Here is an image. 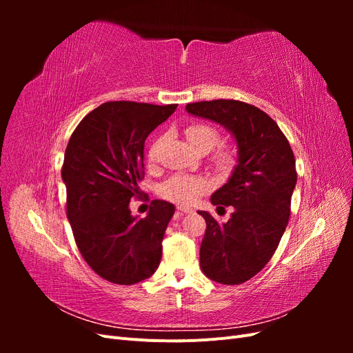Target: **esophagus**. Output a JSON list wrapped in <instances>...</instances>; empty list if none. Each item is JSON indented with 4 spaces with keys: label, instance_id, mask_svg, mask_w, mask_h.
Returning <instances> with one entry per match:
<instances>
[{
    "label": "esophagus",
    "instance_id": "obj_1",
    "mask_svg": "<svg viewBox=\"0 0 353 353\" xmlns=\"http://www.w3.org/2000/svg\"><path fill=\"white\" fill-rule=\"evenodd\" d=\"M188 212H193L191 208H185V206H178L176 208V213L178 215H183V213H188Z\"/></svg>",
    "mask_w": 353,
    "mask_h": 353
}]
</instances>
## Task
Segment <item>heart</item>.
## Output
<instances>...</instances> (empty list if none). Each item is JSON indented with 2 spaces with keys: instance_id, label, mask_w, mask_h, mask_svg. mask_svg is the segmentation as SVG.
<instances>
[{
  "instance_id": "b5f03b06",
  "label": "heart",
  "mask_w": 353,
  "mask_h": 353,
  "mask_svg": "<svg viewBox=\"0 0 353 353\" xmlns=\"http://www.w3.org/2000/svg\"><path fill=\"white\" fill-rule=\"evenodd\" d=\"M185 135L199 150H210L221 141V132L215 125L208 122H193L185 128ZM154 147H152L148 159H154ZM236 152L231 147H221L216 152V160L221 165L232 163ZM212 188L210 179L200 175H175L160 187L159 193L163 199L170 200L178 205H190L201 194L208 193Z\"/></svg>"
}]
</instances>
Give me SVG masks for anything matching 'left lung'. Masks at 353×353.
<instances>
[{"label":"left lung","mask_w":353,"mask_h":353,"mask_svg":"<svg viewBox=\"0 0 353 353\" xmlns=\"http://www.w3.org/2000/svg\"><path fill=\"white\" fill-rule=\"evenodd\" d=\"M187 112L225 126L236 137L239 165L225 185L212 194L218 208H232L219 223L200 210L206 231L200 266L210 280L236 285L265 268L279 248L290 218L297 172L290 143L271 116L239 100L187 104Z\"/></svg>","instance_id":"obj_1"}]
</instances>
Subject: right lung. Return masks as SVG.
<instances>
[{"mask_svg":"<svg viewBox=\"0 0 353 353\" xmlns=\"http://www.w3.org/2000/svg\"><path fill=\"white\" fill-rule=\"evenodd\" d=\"M178 104L109 101L90 112L66 147L61 178L66 215L82 258L101 279L131 285L152 276L175 208L153 200L147 216L131 215L140 196L144 144Z\"/></svg>","mask_w":353,"mask_h":353,"instance_id":"1","label":"right lung"}]
</instances>
